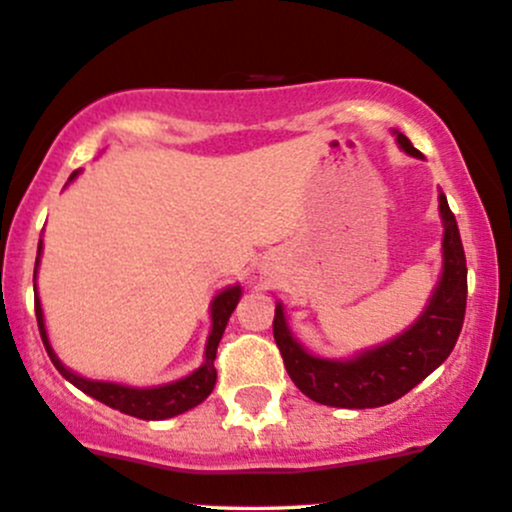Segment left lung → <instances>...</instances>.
<instances>
[{
	"mask_svg": "<svg viewBox=\"0 0 512 512\" xmlns=\"http://www.w3.org/2000/svg\"><path fill=\"white\" fill-rule=\"evenodd\" d=\"M394 137L408 156L422 159L403 132L394 130ZM439 216L444 225L439 282L413 325L389 342L356 351L349 358L315 356L294 337L285 304L277 301L273 320L275 344L280 346L289 377L308 399L334 408L387 406L418 387L449 358L463 330L468 266L456 216L451 213L444 192H439Z\"/></svg>",
	"mask_w": 512,
	"mask_h": 512,
	"instance_id": "1",
	"label": "left lung"
}]
</instances>
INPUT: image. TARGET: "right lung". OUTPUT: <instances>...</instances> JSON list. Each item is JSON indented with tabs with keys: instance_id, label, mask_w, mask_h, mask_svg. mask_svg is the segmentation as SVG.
Instances as JSON below:
<instances>
[{
	"instance_id": "obj_1",
	"label": "right lung",
	"mask_w": 512,
	"mask_h": 512,
	"mask_svg": "<svg viewBox=\"0 0 512 512\" xmlns=\"http://www.w3.org/2000/svg\"><path fill=\"white\" fill-rule=\"evenodd\" d=\"M80 170L68 178L66 185L78 178ZM40 256H42V239L37 244V258H35V275H33V287H35V315H37V327H40V337L44 349H47L49 358H52L54 368L66 377L73 387L85 391L92 399L106 403L109 408L121 410L125 415H132V418L140 420H166L175 418V415L185 413V410L199 406L201 401L208 399L213 387H216V351L220 339H223V332L227 327V320H230L232 311H235L239 299H242V285H230L213 296L211 306H208V313H211V332H208L206 349H204V363L199 365L197 370H192L189 375L180 377V380L159 384V387H130V384L121 382H109V380H90V377H82L78 372L61 363V358L56 356L52 349V342L47 337V325H44V313L40 296H37V268H40Z\"/></svg>"
}]
</instances>
